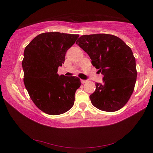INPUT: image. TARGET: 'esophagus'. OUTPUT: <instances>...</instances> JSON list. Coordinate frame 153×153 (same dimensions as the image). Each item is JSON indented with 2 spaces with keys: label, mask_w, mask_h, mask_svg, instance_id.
Here are the masks:
<instances>
[{
  "label": "esophagus",
  "mask_w": 153,
  "mask_h": 153,
  "mask_svg": "<svg viewBox=\"0 0 153 153\" xmlns=\"http://www.w3.org/2000/svg\"><path fill=\"white\" fill-rule=\"evenodd\" d=\"M81 83H85L87 82V80H83V79H81Z\"/></svg>",
  "instance_id": "34e87169"
}]
</instances>
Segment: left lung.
Masks as SVG:
<instances>
[{
    "label": "left lung",
    "mask_w": 153,
    "mask_h": 153,
    "mask_svg": "<svg viewBox=\"0 0 153 153\" xmlns=\"http://www.w3.org/2000/svg\"><path fill=\"white\" fill-rule=\"evenodd\" d=\"M76 44L104 76L103 83H96L95 91L90 95L91 103L104 111L120 109L130 98L137 81L136 60L130 47L117 36L104 33L82 35Z\"/></svg>",
    "instance_id": "obj_1"
}]
</instances>
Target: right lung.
Masks as SVG:
<instances>
[{
  "instance_id": "add662e5",
  "label": "right lung",
  "mask_w": 153,
  "mask_h": 153,
  "mask_svg": "<svg viewBox=\"0 0 153 153\" xmlns=\"http://www.w3.org/2000/svg\"><path fill=\"white\" fill-rule=\"evenodd\" d=\"M79 35L59 32L41 33L25 48L22 68L24 82L30 99L42 111L56 116L70 109L80 79L59 76L58 67Z\"/></svg>"
}]
</instances>
